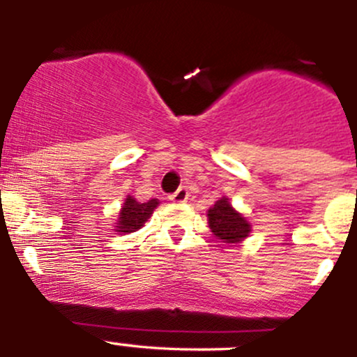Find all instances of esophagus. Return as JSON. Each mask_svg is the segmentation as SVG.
Segmentation results:
<instances>
[{
	"instance_id": "obj_1",
	"label": "esophagus",
	"mask_w": 357,
	"mask_h": 357,
	"mask_svg": "<svg viewBox=\"0 0 357 357\" xmlns=\"http://www.w3.org/2000/svg\"><path fill=\"white\" fill-rule=\"evenodd\" d=\"M169 199H171L172 202H176V204L186 202V200H188V190H186L185 186H181V188L176 190L174 193H171V195H169Z\"/></svg>"
}]
</instances>
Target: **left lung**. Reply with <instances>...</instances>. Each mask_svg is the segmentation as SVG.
Here are the masks:
<instances>
[{
	"label": "left lung",
	"mask_w": 357,
	"mask_h": 357,
	"mask_svg": "<svg viewBox=\"0 0 357 357\" xmlns=\"http://www.w3.org/2000/svg\"><path fill=\"white\" fill-rule=\"evenodd\" d=\"M209 227L218 238L228 244H235L245 238L251 231V227L242 214H238L228 204V199H221L207 211Z\"/></svg>",
	"instance_id": "left-lung-1"
}]
</instances>
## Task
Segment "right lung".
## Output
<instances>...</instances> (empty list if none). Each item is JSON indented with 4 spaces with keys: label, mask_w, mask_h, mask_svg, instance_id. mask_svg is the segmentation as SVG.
<instances>
[{
    "label": "right lung",
    "mask_w": 357,
    "mask_h": 357,
    "mask_svg": "<svg viewBox=\"0 0 357 357\" xmlns=\"http://www.w3.org/2000/svg\"><path fill=\"white\" fill-rule=\"evenodd\" d=\"M158 206L157 199H151L148 202H137L132 197H127L126 204L120 211L119 223H116V231H123V234H130V231L139 230L144 225V221L151 216L155 207Z\"/></svg>",
    "instance_id": "add662e5"
}]
</instances>
